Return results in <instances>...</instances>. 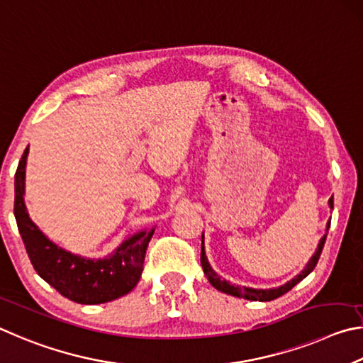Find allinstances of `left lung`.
I'll use <instances>...</instances> for the list:
<instances>
[{"instance_id": "left-lung-1", "label": "left lung", "mask_w": 363, "mask_h": 363, "mask_svg": "<svg viewBox=\"0 0 363 363\" xmlns=\"http://www.w3.org/2000/svg\"><path fill=\"white\" fill-rule=\"evenodd\" d=\"M328 206H330V208H333V196H332V198H330ZM328 228H330V221L327 223V231H328ZM325 239H327V234L320 239L319 247H317V250H315V253L313 255V258L309 259V263L306 264V268L301 271V274H298L295 279H291L290 282H287V284L282 285V287H279V289H271V290L247 289V287H239V285H233L230 282L223 281V279H220V276L211 268V264H208V259L206 257V250H204V236H202V245H201V264H202V269H204V274L208 279V282H211L217 290L223 291V294L238 296V298H245V300H250V301H271V300H276V298L287 294L289 290L294 289L298 282H301L303 279L306 277L309 272L315 268V264H317V262H319V258H320L323 244H325Z\"/></svg>"}]
</instances>
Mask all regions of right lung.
Returning <instances> with one entry per match:
<instances>
[{"label": "right lung", "mask_w": 363, "mask_h": 363, "mask_svg": "<svg viewBox=\"0 0 363 363\" xmlns=\"http://www.w3.org/2000/svg\"><path fill=\"white\" fill-rule=\"evenodd\" d=\"M28 148L23 151L16 172L14 215L18 233L35 271L68 300L79 304H100L129 294L140 281L146 247L155 233L142 231L124 240L111 257L86 259L60 249L38 230L25 208V165Z\"/></svg>", "instance_id": "add662e5"}]
</instances>
